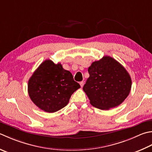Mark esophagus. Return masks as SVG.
I'll return each mask as SVG.
<instances>
[{
    "label": "esophagus",
    "mask_w": 152,
    "mask_h": 152,
    "mask_svg": "<svg viewBox=\"0 0 152 152\" xmlns=\"http://www.w3.org/2000/svg\"><path fill=\"white\" fill-rule=\"evenodd\" d=\"M84 82H83V81H82V82H80V86H81V87H82V88L83 87V86H84Z\"/></svg>",
    "instance_id": "34e87169"
}]
</instances>
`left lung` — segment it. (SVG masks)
<instances>
[{"label": "left lung", "mask_w": 152, "mask_h": 152, "mask_svg": "<svg viewBox=\"0 0 152 152\" xmlns=\"http://www.w3.org/2000/svg\"><path fill=\"white\" fill-rule=\"evenodd\" d=\"M88 72L90 77L83 90L95 107L102 110L115 107L129 96L131 78L125 68L113 58L105 56L92 62Z\"/></svg>", "instance_id": "obj_1"}]
</instances>
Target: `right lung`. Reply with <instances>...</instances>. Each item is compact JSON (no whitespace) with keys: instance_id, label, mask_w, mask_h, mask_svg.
Returning <instances> with one entry per match:
<instances>
[{"instance_id":"1","label":"right lung","mask_w":152,"mask_h":152,"mask_svg":"<svg viewBox=\"0 0 152 152\" xmlns=\"http://www.w3.org/2000/svg\"><path fill=\"white\" fill-rule=\"evenodd\" d=\"M80 88L72 74L61 64L45 60L28 81L29 97L35 105L47 113H55L64 107L74 91Z\"/></svg>"}]
</instances>
